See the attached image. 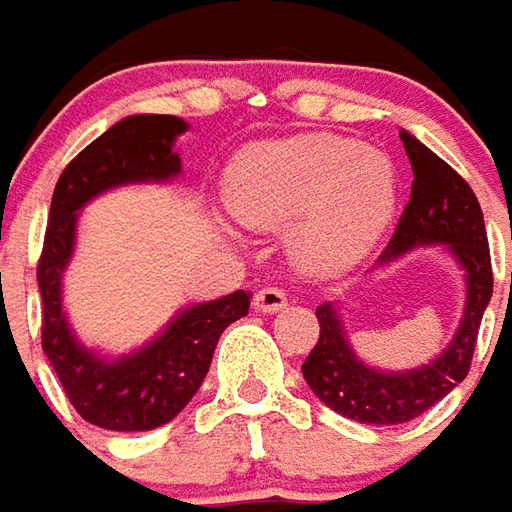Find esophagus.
<instances>
[{"label":"esophagus","mask_w":512,"mask_h":512,"mask_svg":"<svg viewBox=\"0 0 512 512\" xmlns=\"http://www.w3.org/2000/svg\"><path fill=\"white\" fill-rule=\"evenodd\" d=\"M286 306V295L284 289H278V286H264L256 292L253 297V308L256 311H262V314H275V311H281Z\"/></svg>","instance_id":"obj_1"}]
</instances>
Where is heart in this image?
Segmentation results:
<instances>
[{"label": "heart", "mask_w": 512, "mask_h": 512, "mask_svg": "<svg viewBox=\"0 0 512 512\" xmlns=\"http://www.w3.org/2000/svg\"><path fill=\"white\" fill-rule=\"evenodd\" d=\"M226 204L242 226L289 229V256L308 275H339L378 245L397 209V170L380 151L336 134H300L242 151Z\"/></svg>", "instance_id": "obj_1"}]
</instances>
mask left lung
Segmentation results:
<instances>
[{"instance_id": "1", "label": "left lung", "mask_w": 512, "mask_h": 512, "mask_svg": "<svg viewBox=\"0 0 512 512\" xmlns=\"http://www.w3.org/2000/svg\"><path fill=\"white\" fill-rule=\"evenodd\" d=\"M400 140L413 170L411 201L380 264L394 262L422 245H447L466 273V306L447 350L430 364L405 372H383L364 364L344 333L336 306H317L320 339L303 364V378L331 411L364 424L411 422L469 375L482 314L494 292L491 250L477 195L411 132H400Z\"/></svg>"}]
</instances>
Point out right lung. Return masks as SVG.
<instances>
[{"label":"right lung","instance_id":"obj_1","mask_svg":"<svg viewBox=\"0 0 512 512\" xmlns=\"http://www.w3.org/2000/svg\"><path fill=\"white\" fill-rule=\"evenodd\" d=\"M184 132L187 123L176 115H129L79 151L54 187L38 262L43 353L76 413L104 430H154L179 416L204 383L220 333L250 308L242 289L181 308L157 339L118 358L88 350L65 320L63 273L79 209L112 187L176 179L181 159L173 143Z\"/></svg>","mask_w":512,"mask_h":512}]
</instances>
